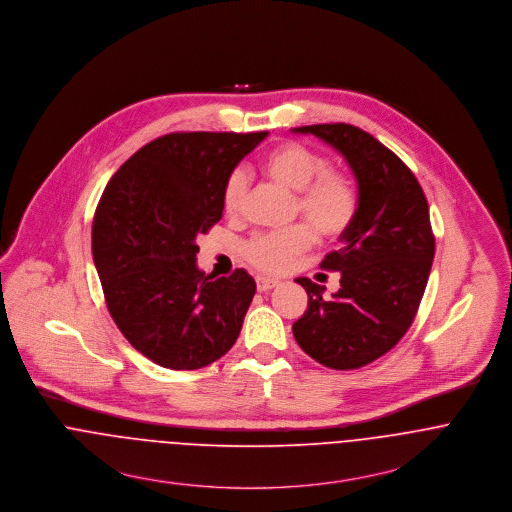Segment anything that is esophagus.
Listing matches in <instances>:
<instances>
[{"instance_id": "1", "label": "esophagus", "mask_w": 512, "mask_h": 512, "mask_svg": "<svg viewBox=\"0 0 512 512\" xmlns=\"http://www.w3.org/2000/svg\"><path fill=\"white\" fill-rule=\"evenodd\" d=\"M255 283H257V290L259 292H267V290H271V288H275L279 281H275V279H267V277H257L255 279Z\"/></svg>"}]
</instances>
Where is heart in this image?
Listing matches in <instances>:
<instances>
[{"label": "heart", "instance_id": "1", "mask_svg": "<svg viewBox=\"0 0 512 512\" xmlns=\"http://www.w3.org/2000/svg\"><path fill=\"white\" fill-rule=\"evenodd\" d=\"M330 161L296 141L277 145L261 159V171L271 180L296 194V212L306 224H296L283 231H269L251 237L245 247V259L261 273H283L284 269L304 253L314 232L322 239H338L355 222L359 210V192L353 178L345 172L328 169ZM247 192L245 172H229L222 192L224 210L237 214Z\"/></svg>", "mask_w": 512, "mask_h": 512}]
</instances>
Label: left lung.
Wrapping results in <instances>:
<instances>
[{"instance_id": "left-lung-1", "label": "left lung", "mask_w": 512, "mask_h": 512, "mask_svg": "<svg viewBox=\"0 0 512 512\" xmlns=\"http://www.w3.org/2000/svg\"><path fill=\"white\" fill-rule=\"evenodd\" d=\"M343 155L357 180L359 210L322 261L341 273L340 290L296 279L308 308L292 324L296 343L330 369H359L397 345L410 328L430 277L436 241L428 202L412 171L367 131L349 123L294 127Z\"/></svg>"}]
</instances>
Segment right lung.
<instances>
[{"instance_id":"1","label":"right lung","mask_w":512,"mask_h":512,"mask_svg":"<svg viewBox=\"0 0 512 512\" xmlns=\"http://www.w3.org/2000/svg\"><path fill=\"white\" fill-rule=\"evenodd\" d=\"M269 133H169L127 159L92 224V255L115 326L167 369H200L237 340L255 294L247 271L214 279L196 237L222 220L229 172Z\"/></svg>"}]
</instances>
